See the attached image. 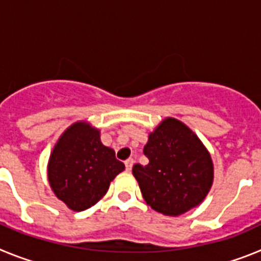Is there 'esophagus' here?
<instances>
[{"instance_id":"34e87169","label":"esophagus","mask_w":261,"mask_h":261,"mask_svg":"<svg viewBox=\"0 0 261 261\" xmlns=\"http://www.w3.org/2000/svg\"><path fill=\"white\" fill-rule=\"evenodd\" d=\"M133 159L132 158H129V159H126L125 161V168H126V171H130V170H132V167H133Z\"/></svg>"}]
</instances>
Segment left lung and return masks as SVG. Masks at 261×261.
Listing matches in <instances>:
<instances>
[{"instance_id": "1", "label": "left lung", "mask_w": 261, "mask_h": 261, "mask_svg": "<svg viewBox=\"0 0 261 261\" xmlns=\"http://www.w3.org/2000/svg\"><path fill=\"white\" fill-rule=\"evenodd\" d=\"M149 163L133 166L145 201L166 216H180L208 195L213 163L199 137L179 120L168 117L144 147Z\"/></svg>"}]
</instances>
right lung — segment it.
<instances>
[{
  "label": "right lung",
  "mask_w": 261,
  "mask_h": 261,
  "mask_svg": "<svg viewBox=\"0 0 261 261\" xmlns=\"http://www.w3.org/2000/svg\"><path fill=\"white\" fill-rule=\"evenodd\" d=\"M125 166L100 142L99 130L75 123L60 137L48 163V180L55 195L69 208H91L108 191Z\"/></svg>",
  "instance_id": "obj_1"
}]
</instances>
